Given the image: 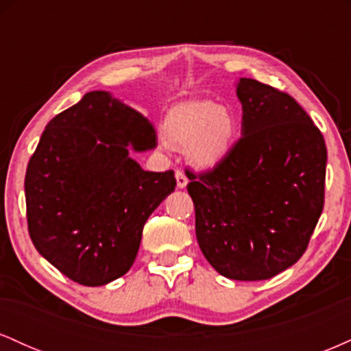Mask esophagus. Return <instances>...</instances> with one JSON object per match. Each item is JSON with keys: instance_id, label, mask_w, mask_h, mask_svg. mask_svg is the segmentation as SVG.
Here are the masks:
<instances>
[{"instance_id": "34e87169", "label": "esophagus", "mask_w": 351, "mask_h": 351, "mask_svg": "<svg viewBox=\"0 0 351 351\" xmlns=\"http://www.w3.org/2000/svg\"><path fill=\"white\" fill-rule=\"evenodd\" d=\"M175 175H176V184H178V188H184V186H186V184H188V178H186V175H184V171L181 170V168H176Z\"/></svg>"}]
</instances>
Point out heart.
Instances as JSON below:
<instances>
[{
	"instance_id": "1",
	"label": "heart",
	"mask_w": 351,
	"mask_h": 351,
	"mask_svg": "<svg viewBox=\"0 0 351 351\" xmlns=\"http://www.w3.org/2000/svg\"><path fill=\"white\" fill-rule=\"evenodd\" d=\"M165 140L173 147L186 148L196 167H215L234 147L239 122L234 112L213 100H189L168 112L163 123Z\"/></svg>"
}]
</instances>
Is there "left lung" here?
<instances>
[{
	"label": "left lung",
	"mask_w": 351,
	"mask_h": 351,
	"mask_svg": "<svg viewBox=\"0 0 351 351\" xmlns=\"http://www.w3.org/2000/svg\"><path fill=\"white\" fill-rule=\"evenodd\" d=\"M241 138L211 170L189 171L196 239L234 280H264L307 251L325 201L327 147L295 99L256 79L237 82Z\"/></svg>",
	"instance_id": "1"
}]
</instances>
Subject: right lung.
I'll return each instance as SVG.
<instances>
[{
    "label": "right lung",
    "instance_id": "obj_1",
    "mask_svg": "<svg viewBox=\"0 0 351 351\" xmlns=\"http://www.w3.org/2000/svg\"><path fill=\"white\" fill-rule=\"evenodd\" d=\"M142 114L88 92L46 125L24 178L34 247L77 284L97 287L134 264L148 216L175 189L171 170H142L128 155L155 147Z\"/></svg>",
    "mask_w": 351,
    "mask_h": 351
}]
</instances>
